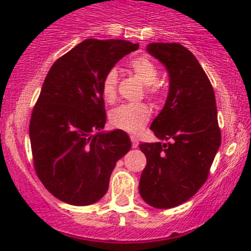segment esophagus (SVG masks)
I'll return each mask as SVG.
<instances>
[{
  "instance_id": "esophagus-1",
  "label": "esophagus",
  "mask_w": 251,
  "mask_h": 251,
  "mask_svg": "<svg viewBox=\"0 0 251 251\" xmlns=\"http://www.w3.org/2000/svg\"><path fill=\"white\" fill-rule=\"evenodd\" d=\"M130 141H132V147L133 148L138 147L139 142H138V138H137L136 136H130Z\"/></svg>"
}]
</instances>
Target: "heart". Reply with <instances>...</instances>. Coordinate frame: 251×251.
<instances>
[{
    "mask_svg": "<svg viewBox=\"0 0 251 251\" xmlns=\"http://www.w3.org/2000/svg\"><path fill=\"white\" fill-rule=\"evenodd\" d=\"M130 69L142 83L147 85V94L151 98L157 99L161 94L156 81L158 79V70L156 65L148 57H137L132 60ZM117 84H118V72L117 69H110L104 75L101 80V93L106 101H113L117 95ZM151 117V109L143 103H128L117 106L110 112L109 121L113 127L126 130L129 133L139 132L145 127Z\"/></svg>",
    "mask_w": 251,
    "mask_h": 251,
    "instance_id": "obj_1",
    "label": "heart"
}]
</instances>
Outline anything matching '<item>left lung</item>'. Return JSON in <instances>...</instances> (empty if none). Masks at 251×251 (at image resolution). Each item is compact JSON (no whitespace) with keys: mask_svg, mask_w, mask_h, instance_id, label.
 Segmentation results:
<instances>
[{"mask_svg":"<svg viewBox=\"0 0 251 251\" xmlns=\"http://www.w3.org/2000/svg\"><path fill=\"white\" fill-rule=\"evenodd\" d=\"M147 51L167 69L170 90L151 124L166 143L139 145L147 158L139 194L153 207L171 208L191 199L206 182L221 132L214 89L191 51L177 43H152Z\"/></svg>","mask_w":251,"mask_h":251,"instance_id":"1","label":"left lung"}]
</instances>
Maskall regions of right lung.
<instances>
[{
    "mask_svg": "<svg viewBox=\"0 0 251 251\" xmlns=\"http://www.w3.org/2000/svg\"><path fill=\"white\" fill-rule=\"evenodd\" d=\"M138 46L88 39L59 57L46 75L28 132L37 177L63 202L86 206L100 200L115 163L130 150L126 132H101V80Z\"/></svg>",
    "mask_w": 251,
    "mask_h": 251,
    "instance_id": "obj_1",
    "label": "right lung"
}]
</instances>
